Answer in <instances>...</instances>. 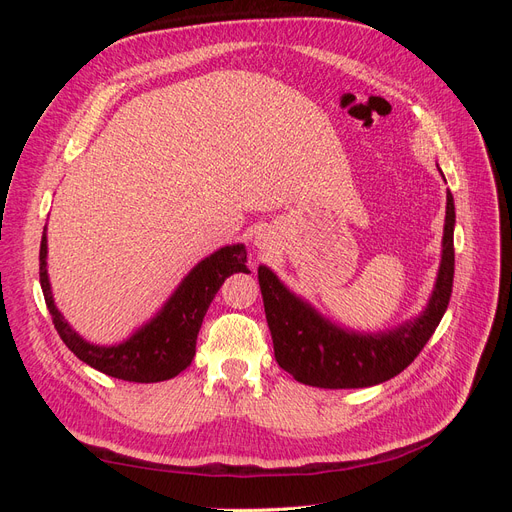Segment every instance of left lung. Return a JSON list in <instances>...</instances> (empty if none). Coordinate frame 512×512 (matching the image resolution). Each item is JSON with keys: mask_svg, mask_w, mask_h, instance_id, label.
Masks as SVG:
<instances>
[{"mask_svg": "<svg viewBox=\"0 0 512 512\" xmlns=\"http://www.w3.org/2000/svg\"><path fill=\"white\" fill-rule=\"evenodd\" d=\"M453 232L455 203L448 190L442 260L431 297L421 314L397 324L395 329L378 333L339 327L324 318L312 303L290 292L269 267L260 265L258 284L277 365L297 382L318 389H363L401 374L429 342L451 301L455 275Z\"/></svg>", "mask_w": 512, "mask_h": 512, "instance_id": "obj_1", "label": "left lung"}]
</instances>
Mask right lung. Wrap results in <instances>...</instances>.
Segmentation results:
<instances>
[{"label": "right lung", "instance_id": "1", "mask_svg": "<svg viewBox=\"0 0 512 512\" xmlns=\"http://www.w3.org/2000/svg\"><path fill=\"white\" fill-rule=\"evenodd\" d=\"M46 254L49 245H46L44 228L40 241V286L59 337L89 367L128 382H162L179 376L194 359L200 324L220 286L228 275L247 271V250L243 243L220 247L183 277L160 312L143 327H138L119 344L100 346L76 333L57 309L49 271H46Z\"/></svg>", "mask_w": 512, "mask_h": 512}]
</instances>
